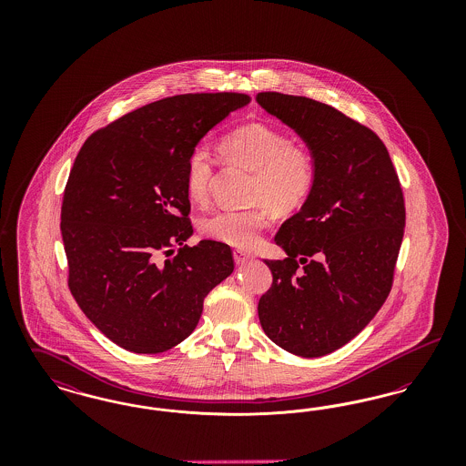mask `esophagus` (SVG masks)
Masks as SVG:
<instances>
[{"label": "esophagus", "instance_id": "1", "mask_svg": "<svg viewBox=\"0 0 466 466\" xmlns=\"http://www.w3.org/2000/svg\"><path fill=\"white\" fill-rule=\"evenodd\" d=\"M234 260H236V264L243 266L248 260H251V255L246 253V251H241V249H234Z\"/></svg>", "mask_w": 466, "mask_h": 466}]
</instances>
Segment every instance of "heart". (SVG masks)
<instances>
[{
    "instance_id": "1",
    "label": "heart",
    "mask_w": 466,
    "mask_h": 466,
    "mask_svg": "<svg viewBox=\"0 0 466 466\" xmlns=\"http://www.w3.org/2000/svg\"><path fill=\"white\" fill-rule=\"evenodd\" d=\"M222 158L255 173L251 202L266 208L222 209L200 222V232L218 243L251 249L260 243L267 225V208L285 217L310 199L318 181V160L309 147L289 139L281 127L255 120L223 136ZM218 158L206 147H194L185 160L183 183L188 199L206 204L211 196Z\"/></svg>"
}]
</instances>
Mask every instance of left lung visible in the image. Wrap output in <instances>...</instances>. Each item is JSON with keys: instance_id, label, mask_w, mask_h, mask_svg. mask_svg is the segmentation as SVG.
<instances>
[{"instance_id": "obj_1", "label": "left lung", "mask_w": 466, "mask_h": 466, "mask_svg": "<svg viewBox=\"0 0 466 466\" xmlns=\"http://www.w3.org/2000/svg\"><path fill=\"white\" fill-rule=\"evenodd\" d=\"M257 101L318 160L310 199L274 238L287 258L266 260L260 325L291 355H329L370 323L393 287L405 227L399 175L380 137L342 111L281 92Z\"/></svg>"}]
</instances>
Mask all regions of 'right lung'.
Returning a JSON list of instances; mask_svg holds the SVG:
<instances>
[{"label": "right lung", "instance_id": "1", "mask_svg": "<svg viewBox=\"0 0 466 466\" xmlns=\"http://www.w3.org/2000/svg\"><path fill=\"white\" fill-rule=\"evenodd\" d=\"M249 99H160L90 134L75 158L61 208L67 287L116 346L137 355L175 348L198 327L204 297L232 274L228 244H187L183 171L200 137Z\"/></svg>", "mask_w": 466, "mask_h": 466}]
</instances>
